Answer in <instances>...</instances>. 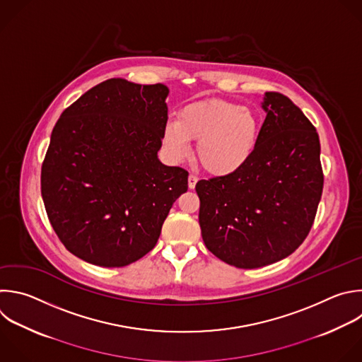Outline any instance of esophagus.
Wrapping results in <instances>:
<instances>
[{
    "instance_id": "34e87169",
    "label": "esophagus",
    "mask_w": 362,
    "mask_h": 362,
    "mask_svg": "<svg viewBox=\"0 0 362 362\" xmlns=\"http://www.w3.org/2000/svg\"><path fill=\"white\" fill-rule=\"evenodd\" d=\"M197 176H194V175H190L189 176V179H187V185H189V189H194V186H196V183H197Z\"/></svg>"
}]
</instances>
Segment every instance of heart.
<instances>
[{
    "label": "heart",
    "instance_id": "1",
    "mask_svg": "<svg viewBox=\"0 0 362 362\" xmlns=\"http://www.w3.org/2000/svg\"><path fill=\"white\" fill-rule=\"evenodd\" d=\"M190 139L199 141L197 156L209 173L228 175L252 158L259 141V120L252 109L234 102L192 103L163 132L165 145L177 159L190 153Z\"/></svg>",
    "mask_w": 362,
    "mask_h": 362
}]
</instances>
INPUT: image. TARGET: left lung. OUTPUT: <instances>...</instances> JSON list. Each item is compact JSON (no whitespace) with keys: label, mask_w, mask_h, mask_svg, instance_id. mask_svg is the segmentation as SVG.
<instances>
[{"label":"left lung","mask_w":362,"mask_h":362,"mask_svg":"<svg viewBox=\"0 0 362 362\" xmlns=\"http://www.w3.org/2000/svg\"><path fill=\"white\" fill-rule=\"evenodd\" d=\"M262 106L267 116L252 158L196 185L206 247L238 269L294 253L311 230L324 185L320 139L307 116L279 92H266Z\"/></svg>","instance_id":"8db88e82"}]
</instances>
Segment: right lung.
Masks as SVG:
<instances>
[{"label": "right lung", "mask_w": 362, "mask_h": 362, "mask_svg": "<svg viewBox=\"0 0 362 362\" xmlns=\"http://www.w3.org/2000/svg\"><path fill=\"white\" fill-rule=\"evenodd\" d=\"M163 83L112 78L85 92L54 127L41 193L57 235L74 256L124 267L149 253L187 170L158 152L168 122Z\"/></svg>", "instance_id": "1"}]
</instances>
